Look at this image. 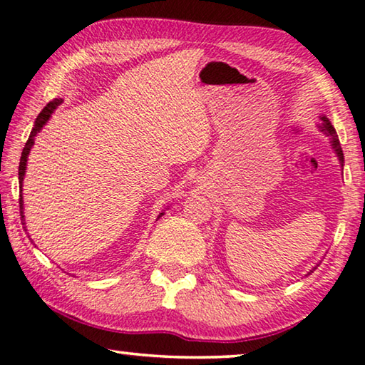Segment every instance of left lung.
Instances as JSON below:
<instances>
[{"label": "left lung", "instance_id": "1", "mask_svg": "<svg viewBox=\"0 0 365 365\" xmlns=\"http://www.w3.org/2000/svg\"><path fill=\"white\" fill-rule=\"evenodd\" d=\"M322 119V124H319V130H322L323 134H326L328 135V138L331 139V148L334 149V152H336V155H338V159H339V164H341V167H344V154H342V149H341V144H339V139H338V134H336V129L333 128V124H331V121L326 116H322L319 118ZM317 269V267H313L312 270L308 272V275L312 274V272Z\"/></svg>", "mask_w": 365, "mask_h": 365}]
</instances>
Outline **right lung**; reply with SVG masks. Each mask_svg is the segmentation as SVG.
<instances>
[{"mask_svg":"<svg viewBox=\"0 0 365 365\" xmlns=\"http://www.w3.org/2000/svg\"><path fill=\"white\" fill-rule=\"evenodd\" d=\"M62 98H56V100H52L51 103H47L46 105V108H43V110L39 113V116L36 118V123H34V128H32V130H31V134H29V139H27V143H26V145H24V149H23V154H21V162H19V185H21V198H19V210H21V217H23V225H26L24 222V201H23V180H24V175H26V168H27V155H29V152H31V149H32V145H34V139H36V135L41 133V129L46 126V123L48 121V118L52 116V113L57 110L58 106L62 105ZM164 215V213H160L159 215V217ZM159 217H157V220H159Z\"/></svg>","mask_w":365,"mask_h":365,"instance_id":"obj_1","label":"right lung"}]
</instances>
